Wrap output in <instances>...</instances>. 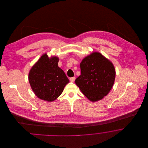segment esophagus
Here are the masks:
<instances>
[{
	"instance_id": "obj_1",
	"label": "esophagus",
	"mask_w": 148,
	"mask_h": 148,
	"mask_svg": "<svg viewBox=\"0 0 148 148\" xmlns=\"http://www.w3.org/2000/svg\"><path fill=\"white\" fill-rule=\"evenodd\" d=\"M75 77H71L70 78V81L71 82H74L75 81Z\"/></svg>"
}]
</instances>
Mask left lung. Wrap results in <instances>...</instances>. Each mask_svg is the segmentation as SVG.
Segmentation results:
<instances>
[{
  "mask_svg": "<svg viewBox=\"0 0 148 148\" xmlns=\"http://www.w3.org/2000/svg\"><path fill=\"white\" fill-rule=\"evenodd\" d=\"M81 75L75 82L92 101L103 98L113 87L115 70L113 63L98 52L84 58L80 64Z\"/></svg>",
  "mask_w": 148,
  "mask_h": 148,
  "instance_id": "1",
  "label": "left lung"
}]
</instances>
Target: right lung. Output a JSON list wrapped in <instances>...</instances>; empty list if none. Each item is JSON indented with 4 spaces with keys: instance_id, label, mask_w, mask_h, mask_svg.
<instances>
[{
    "instance_id": "1",
    "label": "right lung",
    "mask_w": 148,
    "mask_h": 148,
    "mask_svg": "<svg viewBox=\"0 0 148 148\" xmlns=\"http://www.w3.org/2000/svg\"><path fill=\"white\" fill-rule=\"evenodd\" d=\"M59 58H49L45 53L33 66L29 73V82L33 91L40 99L52 101L63 92L69 82L64 71L58 66Z\"/></svg>"
}]
</instances>
